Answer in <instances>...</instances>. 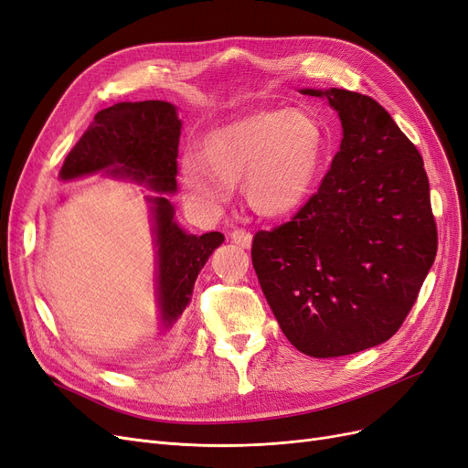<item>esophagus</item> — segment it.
<instances>
[{
    "label": "esophagus",
    "mask_w": 468,
    "mask_h": 468,
    "mask_svg": "<svg viewBox=\"0 0 468 468\" xmlns=\"http://www.w3.org/2000/svg\"><path fill=\"white\" fill-rule=\"evenodd\" d=\"M231 240H233L235 245H239V247L250 249V245H252V235H250L249 231H245V229H235V231L231 233Z\"/></svg>",
    "instance_id": "esophagus-1"
}]
</instances>
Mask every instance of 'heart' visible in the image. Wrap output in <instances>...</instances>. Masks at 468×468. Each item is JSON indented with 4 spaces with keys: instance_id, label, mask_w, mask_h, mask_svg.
<instances>
[{
    "instance_id": "obj_1",
    "label": "heart",
    "mask_w": 468,
    "mask_h": 468,
    "mask_svg": "<svg viewBox=\"0 0 468 468\" xmlns=\"http://www.w3.org/2000/svg\"><path fill=\"white\" fill-rule=\"evenodd\" d=\"M326 133L301 109H254L209 130L198 157L180 161V185L196 206L219 209L240 185L250 212L283 219L305 204L321 173Z\"/></svg>"
}]
</instances>
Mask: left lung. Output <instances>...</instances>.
<instances>
[{
    "label": "left lung",
    "mask_w": 468,
    "mask_h": 468,
    "mask_svg": "<svg viewBox=\"0 0 468 468\" xmlns=\"http://www.w3.org/2000/svg\"><path fill=\"white\" fill-rule=\"evenodd\" d=\"M342 122L340 152L292 221L252 239V266L299 352L338 357L393 336L435 261L430 183L416 145L379 102L301 89Z\"/></svg>",
    "instance_id": "left-lung-1"
}]
</instances>
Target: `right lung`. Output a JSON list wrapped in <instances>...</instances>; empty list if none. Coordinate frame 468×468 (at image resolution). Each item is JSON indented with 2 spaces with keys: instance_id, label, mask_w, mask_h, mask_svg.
Instances as JSON below:
<instances>
[{
  "instance_id": "obj_1",
  "label": "right lung",
  "mask_w": 468,
  "mask_h": 468,
  "mask_svg": "<svg viewBox=\"0 0 468 468\" xmlns=\"http://www.w3.org/2000/svg\"><path fill=\"white\" fill-rule=\"evenodd\" d=\"M183 122L165 101L118 102L95 120L68 154L59 178L102 173L130 178L157 194L147 196L155 245V290L163 328H171L188 307L194 282L221 243L218 231L190 235L175 221V206L165 194L176 192V157Z\"/></svg>"
}]
</instances>
